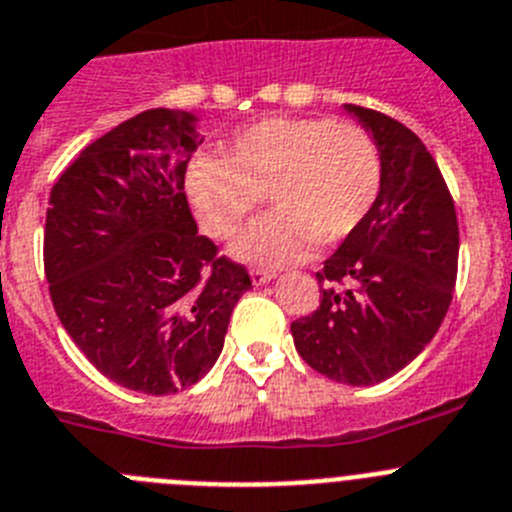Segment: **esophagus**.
<instances>
[{
	"label": "esophagus",
	"mask_w": 512,
	"mask_h": 512,
	"mask_svg": "<svg viewBox=\"0 0 512 512\" xmlns=\"http://www.w3.org/2000/svg\"><path fill=\"white\" fill-rule=\"evenodd\" d=\"M250 275H252V283L255 285H265L275 278L273 270H265V267H252Z\"/></svg>",
	"instance_id": "34e87169"
}]
</instances>
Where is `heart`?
<instances>
[{"mask_svg":"<svg viewBox=\"0 0 512 512\" xmlns=\"http://www.w3.org/2000/svg\"><path fill=\"white\" fill-rule=\"evenodd\" d=\"M382 186L377 142L354 122L270 117L224 145V158L199 155L186 193L201 229L232 239L260 196L270 214L234 242L239 260L285 265L311 245L331 247L365 222Z\"/></svg>","mask_w":512,"mask_h":512,"instance_id":"b5f03b06","label":"heart"}]
</instances>
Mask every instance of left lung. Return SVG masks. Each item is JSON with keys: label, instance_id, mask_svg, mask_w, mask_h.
Listing matches in <instances>:
<instances>
[{"label": "left lung", "instance_id": "1", "mask_svg": "<svg viewBox=\"0 0 512 512\" xmlns=\"http://www.w3.org/2000/svg\"><path fill=\"white\" fill-rule=\"evenodd\" d=\"M344 109L377 142L382 186L365 222L316 273L321 303L290 334L306 365L329 380L377 385L439 331L457 283L459 224L426 145L388 114Z\"/></svg>", "mask_w": 512, "mask_h": 512}]
</instances>
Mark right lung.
Instances as JSON below:
<instances>
[{"label":"right lung","instance_id":"add662e5","mask_svg":"<svg viewBox=\"0 0 512 512\" xmlns=\"http://www.w3.org/2000/svg\"><path fill=\"white\" fill-rule=\"evenodd\" d=\"M196 117L147 109L84 147L50 191L45 278L76 347L122 388L173 395L222 354L252 288L188 209Z\"/></svg>","mask_w":512,"mask_h":512}]
</instances>
